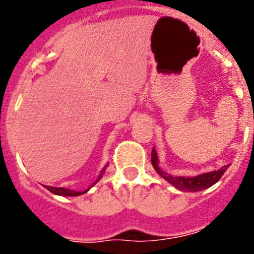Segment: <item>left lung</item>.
Instances as JSON below:
<instances>
[{"mask_svg":"<svg viewBox=\"0 0 254 254\" xmlns=\"http://www.w3.org/2000/svg\"><path fill=\"white\" fill-rule=\"evenodd\" d=\"M159 160H158V154H156L155 149L153 148L151 150V164H153L154 169L156 170V173L160 175L162 178H164L165 181L169 182L170 184L175 187V188L181 189V190L184 191H199L203 190V189H207L209 187H212L213 184L217 183L219 181L222 175L224 174L228 167V165H224L223 168H220V169L214 170V172L210 173H204V174L196 175V177H191V178H186V177H173V175L168 174V173L163 172L162 169L158 165Z\"/></svg>","mask_w":254,"mask_h":254,"instance_id":"1","label":"left lung"}]
</instances>
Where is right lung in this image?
<instances>
[{"label":"right lung","instance_id":"right-lung-1","mask_svg":"<svg viewBox=\"0 0 254 254\" xmlns=\"http://www.w3.org/2000/svg\"><path fill=\"white\" fill-rule=\"evenodd\" d=\"M104 170H105V168H104L103 170H101V174L99 175V178L98 179H96V182H95L94 184H92V186H95V184L98 183L99 181H100V178L103 177V173H104ZM91 186V187H92ZM45 188L46 189H49L50 191H51V193H54V194H58V195H64V196H76V195H81V194H84V193H86L87 190H89V189H87V190H84V191H76V190H71V189H66V188H56V187H50V186H45Z\"/></svg>","mask_w":254,"mask_h":254}]
</instances>
